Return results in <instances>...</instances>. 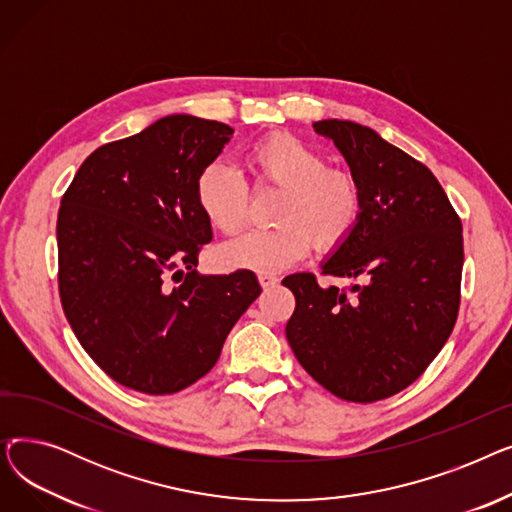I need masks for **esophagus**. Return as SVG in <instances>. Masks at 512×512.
I'll return each instance as SVG.
<instances>
[{
    "label": "esophagus",
    "instance_id": "esophagus-1",
    "mask_svg": "<svg viewBox=\"0 0 512 512\" xmlns=\"http://www.w3.org/2000/svg\"><path fill=\"white\" fill-rule=\"evenodd\" d=\"M278 278L276 276H270V274H259V284H261V288L263 290H270V288H274V286H278Z\"/></svg>",
    "mask_w": 512,
    "mask_h": 512
}]
</instances>
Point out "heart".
<instances>
[{"label": "heart", "mask_w": 512, "mask_h": 512, "mask_svg": "<svg viewBox=\"0 0 512 512\" xmlns=\"http://www.w3.org/2000/svg\"><path fill=\"white\" fill-rule=\"evenodd\" d=\"M245 166L259 188H280L274 205L278 226L224 242L218 261L228 270L280 274L309 253L311 242L319 251H332L355 230L363 207L357 180L344 170L326 168L324 155L292 134L276 132L251 145ZM195 199L205 220L224 234L236 232L247 218V184L224 161L203 168Z\"/></svg>", "instance_id": "heart-1"}]
</instances>
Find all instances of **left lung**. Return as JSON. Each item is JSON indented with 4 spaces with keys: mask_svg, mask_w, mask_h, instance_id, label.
Wrapping results in <instances>:
<instances>
[{
    "mask_svg": "<svg viewBox=\"0 0 512 512\" xmlns=\"http://www.w3.org/2000/svg\"><path fill=\"white\" fill-rule=\"evenodd\" d=\"M313 128L342 153L363 199L355 230L321 270L361 284L284 278L297 299L286 338L326 390L375 402L413 384L446 344L461 303L463 226L436 176L369 126L319 120Z\"/></svg>",
    "mask_w": 512,
    "mask_h": 512,
    "instance_id": "left-lung-1",
    "label": "left lung"
}]
</instances>
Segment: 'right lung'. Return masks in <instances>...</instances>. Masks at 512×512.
<instances>
[{"mask_svg": "<svg viewBox=\"0 0 512 512\" xmlns=\"http://www.w3.org/2000/svg\"><path fill=\"white\" fill-rule=\"evenodd\" d=\"M234 130L188 114L95 149L58 213L60 299L89 357L118 384L174 394L220 359L261 294L253 272L197 274L211 224L195 199Z\"/></svg>", "mask_w": 512, "mask_h": 512, "instance_id": "obj_1", "label": "right lung"}]
</instances>
